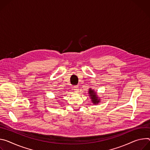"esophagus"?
I'll list each match as a JSON object with an SVG mask.
<instances>
[{"mask_svg": "<svg viewBox=\"0 0 150 150\" xmlns=\"http://www.w3.org/2000/svg\"><path fill=\"white\" fill-rule=\"evenodd\" d=\"M73 89H74V91L76 92H79V86H74L73 87Z\"/></svg>", "mask_w": 150, "mask_h": 150, "instance_id": "34e87169", "label": "esophagus"}]
</instances>
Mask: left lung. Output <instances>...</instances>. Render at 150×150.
I'll use <instances>...</instances> for the list:
<instances>
[{"label": "left lung", "mask_w": 150, "mask_h": 150, "mask_svg": "<svg viewBox=\"0 0 150 150\" xmlns=\"http://www.w3.org/2000/svg\"><path fill=\"white\" fill-rule=\"evenodd\" d=\"M88 94H89V96H90V99H91L92 103L94 105L98 104L99 103L101 102L100 101H101L100 98L98 97V96L97 95L96 92L93 89H92L91 88H89Z\"/></svg>", "instance_id": "8db88e82"}]
</instances>
